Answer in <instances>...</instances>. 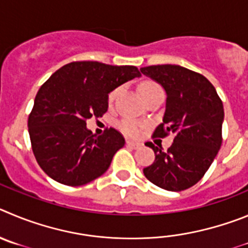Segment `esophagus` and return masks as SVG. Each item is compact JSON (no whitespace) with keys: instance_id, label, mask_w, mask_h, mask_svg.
Masks as SVG:
<instances>
[{"instance_id":"34e87169","label":"esophagus","mask_w":248,"mask_h":248,"mask_svg":"<svg viewBox=\"0 0 248 248\" xmlns=\"http://www.w3.org/2000/svg\"><path fill=\"white\" fill-rule=\"evenodd\" d=\"M126 144L128 147H131V148H140V147H142V144L140 143H137V142H133V140H126Z\"/></svg>"}]
</instances>
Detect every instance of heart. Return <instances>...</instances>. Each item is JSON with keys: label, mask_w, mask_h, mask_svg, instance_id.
Instances as JSON below:
<instances>
[{"label": "heart", "mask_w": 248, "mask_h": 248, "mask_svg": "<svg viewBox=\"0 0 248 248\" xmlns=\"http://www.w3.org/2000/svg\"><path fill=\"white\" fill-rule=\"evenodd\" d=\"M120 90L121 88H115L113 90L110 91L108 96V105H112L115 102L116 97L119 95ZM158 90H162L159 84H157L155 81H152V80H144L140 84V93H142V96L144 99L153 93L155 91ZM146 127V124H142V122H137V121H133V120H122V121L119 122V128L122 133H124L126 136H129V137H138V136L142 133L143 128Z\"/></svg>", "instance_id": "b5f03b06"}]
</instances>
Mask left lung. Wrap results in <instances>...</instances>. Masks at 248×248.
I'll return each instance as SVG.
<instances>
[{
	"mask_svg": "<svg viewBox=\"0 0 248 248\" xmlns=\"http://www.w3.org/2000/svg\"><path fill=\"white\" fill-rule=\"evenodd\" d=\"M140 73L159 82L167 93L166 113L153 137L174 136L167 151L147 142L155 159L143 173L159 188L185 190L204 177L221 147L222 101L204 75L183 66L151 65Z\"/></svg>",
	"mask_w": 248,
	"mask_h": 248,
	"instance_id": "8db88e82",
	"label": "left lung"
}]
</instances>
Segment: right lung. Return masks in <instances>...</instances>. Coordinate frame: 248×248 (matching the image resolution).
<instances>
[{
	"label": "right lung",
	"instance_id": "right-lung-1",
	"mask_svg": "<svg viewBox=\"0 0 248 248\" xmlns=\"http://www.w3.org/2000/svg\"><path fill=\"white\" fill-rule=\"evenodd\" d=\"M136 77L140 71L132 65L73 62L41 86L28 116V132L33 155L49 177L79 186L108 170L124 147V136L112 127L93 135L86 121L101 117L108 111V93Z\"/></svg>",
	"mask_w": 248,
	"mask_h": 248
}]
</instances>
